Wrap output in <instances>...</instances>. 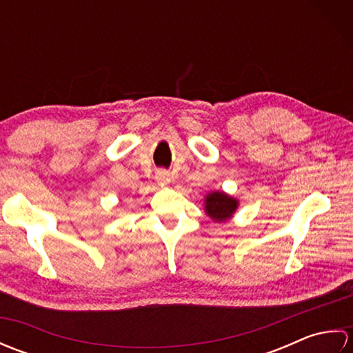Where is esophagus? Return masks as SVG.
Wrapping results in <instances>:
<instances>
[{
	"mask_svg": "<svg viewBox=\"0 0 353 353\" xmlns=\"http://www.w3.org/2000/svg\"><path fill=\"white\" fill-rule=\"evenodd\" d=\"M156 181L161 185H168L171 182L170 172L167 170H157L156 171Z\"/></svg>",
	"mask_w": 353,
	"mask_h": 353,
	"instance_id": "esophagus-1",
	"label": "esophagus"
}]
</instances>
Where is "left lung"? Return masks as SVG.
<instances>
[{
  "mask_svg": "<svg viewBox=\"0 0 353 353\" xmlns=\"http://www.w3.org/2000/svg\"><path fill=\"white\" fill-rule=\"evenodd\" d=\"M206 214L214 221L228 220L235 212L238 201L224 192H212L206 197Z\"/></svg>",
  "mask_w": 353,
  "mask_h": 353,
  "instance_id": "8db88e82",
  "label": "left lung"
}]
</instances>
